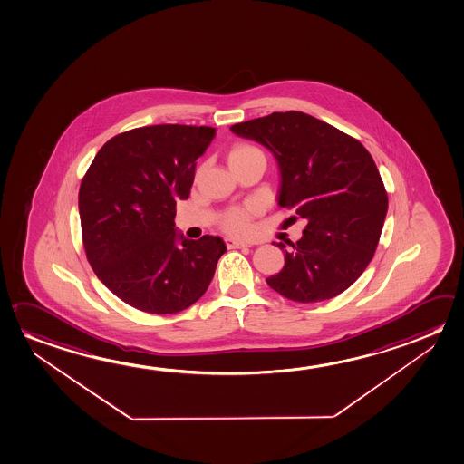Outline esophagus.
<instances>
[{"mask_svg":"<svg viewBox=\"0 0 464 464\" xmlns=\"http://www.w3.org/2000/svg\"><path fill=\"white\" fill-rule=\"evenodd\" d=\"M226 245H227L228 250H236V248H245V246H248L246 243L237 242L234 238H226Z\"/></svg>","mask_w":464,"mask_h":464,"instance_id":"obj_1","label":"esophagus"}]
</instances>
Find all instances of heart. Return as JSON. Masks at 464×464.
Segmentation results:
<instances>
[{
	"instance_id": "b5f03b06",
	"label": "heart",
	"mask_w": 464,
	"mask_h": 464,
	"mask_svg": "<svg viewBox=\"0 0 464 464\" xmlns=\"http://www.w3.org/2000/svg\"><path fill=\"white\" fill-rule=\"evenodd\" d=\"M256 156H265L263 151L246 141L236 143L234 147L228 150L227 161L230 168H237L243 162L248 161L251 158ZM255 214V209L251 207L246 208H230L221 216V228L230 236H248L251 232V218Z\"/></svg>"
}]
</instances>
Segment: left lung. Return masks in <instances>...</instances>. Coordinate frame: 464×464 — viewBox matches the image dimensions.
Returning a JSON list of instances; mask_svg holds the SVG:
<instances>
[{
	"label": "left lung",
	"mask_w": 464,
	"mask_h": 464,
	"mask_svg": "<svg viewBox=\"0 0 464 464\" xmlns=\"http://www.w3.org/2000/svg\"><path fill=\"white\" fill-rule=\"evenodd\" d=\"M230 130L273 151L282 176L279 205L308 222L290 250L277 243L285 265L266 279L269 287L298 303L345 292L374 256L389 208L372 156L353 137L300 111L273 112Z\"/></svg>",
	"instance_id": "obj_1"
}]
</instances>
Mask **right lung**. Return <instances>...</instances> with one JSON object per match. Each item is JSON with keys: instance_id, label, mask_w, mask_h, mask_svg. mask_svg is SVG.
<instances>
[{"instance_id": "right-lung-1", "label": "right lung", "mask_w": 464, "mask_h": 464, "mask_svg": "<svg viewBox=\"0 0 464 464\" xmlns=\"http://www.w3.org/2000/svg\"><path fill=\"white\" fill-rule=\"evenodd\" d=\"M213 127L160 124L106 141L82 179V240L96 277L133 308L172 314L199 300L226 253L222 238L176 234ZM183 243L176 246V240Z\"/></svg>"}]
</instances>
